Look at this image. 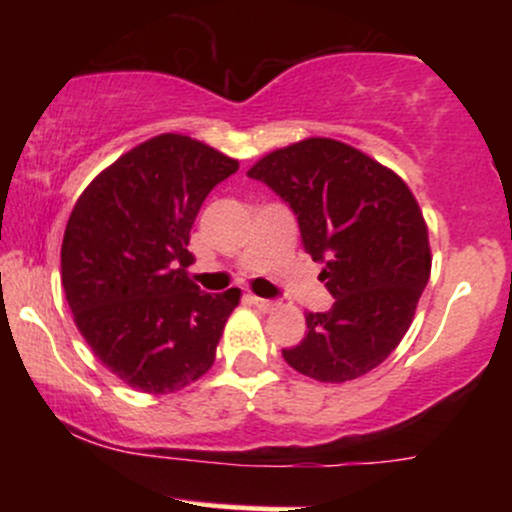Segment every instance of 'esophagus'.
<instances>
[{
  "label": "esophagus",
  "instance_id": "1",
  "mask_svg": "<svg viewBox=\"0 0 512 512\" xmlns=\"http://www.w3.org/2000/svg\"><path fill=\"white\" fill-rule=\"evenodd\" d=\"M250 303L255 305L257 310H262V313H269V310H274L276 305V301H272V298H260V296H250Z\"/></svg>",
  "mask_w": 512,
  "mask_h": 512
}]
</instances>
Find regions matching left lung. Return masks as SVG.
<instances>
[{
	"instance_id": "8db88e82",
	"label": "left lung",
	"mask_w": 512,
	"mask_h": 512,
	"mask_svg": "<svg viewBox=\"0 0 512 512\" xmlns=\"http://www.w3.org/2000/svg\"><path fill=\"white\" fill-rule=\"evenodd\" d=\"M301 228L303 250L322 264L334 296L308 313L301 344L281 349L291 368L320 383H346L385 361L407 334L431 276L428 231L402 178L334 139H305L248 170Z\"/></svg>"
}]
</instances>
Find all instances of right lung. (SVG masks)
Returning a JSON list of instances; mask_svg holds the SVG:
<instances>
[{
  "instance_id": "right-lung-1",
  "label": "right lung",
  "mask_w": 512,
  "mask_h": 512,
  "mask_svg": "<svg viewBox=\"0 0 512 512\" xmlns=\"http://www.w3.org/2000/svg\"><path fill=\"white\" fill-rule=\"evenodd\" d=\"M238 161L182 134H161L105 168L67 221L62 286L103 366L151 395L211 368L240 291L207 293L187 269L204 199Z\"/></svg>"
}]
</instances>
